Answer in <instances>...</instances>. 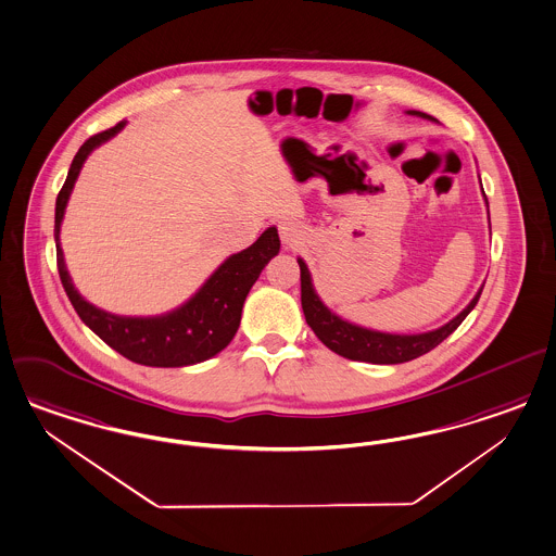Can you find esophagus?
<instances>
[{
	"label": "esophagus",
	"mask_w": 556,
	"mask_h": 556,
	"mask_svg": "<svg viewBox=\"0 0 556 556\" xmlns=\"http://www.w3.org/2000/svg\"><path fill=\"white\" fill-rule=\"evenodd\" d=\"M279 235H281L283 244L293 247V244H298L302 240V226L298 222H293V219H283V222H279Z\"/></svg>",
	"instance_id": "34e87169"
}]
</instances>
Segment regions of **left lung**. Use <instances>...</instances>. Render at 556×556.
Segmentation results:
<instances>
[{
	"instance_id": "1",
	"label": "left lung",
	"mask_w": 556,
	"mask_h": 556,
	"mask_svg": "<svg viewBox=\"0 0 556 556\" xmlns=\"http://www.w3.org/2000/svg\"><path fill=\"white\" fill-rule=\"evenodd\" d=\"M407 114L416 116V118L438 122L437 118L418 112V110H407ZM483 198H485V193H483ZM485 205H488L489 216L488 198H485ZM298 265H300V279H302L303 316H305L307 326L314 330V334L320 338L332 353L351 358V361L372 363V365H400V363L414 361L421 354L437 349L438 344L444 338L451 337L460 326V321L471 314V309L479 302L481 291L485 286L483 283L479 287V291L475 293L471 302L467 303V307L460 314H456L453 320L446 321L444 326L428 330V332H418V334H395V332H381V330L365 328L361 324H354V321L344 320L342 316H338L337 312H332L326 303L321 302L314 281H312V273L307 269L302 256H298Z\"/></svg>"
}]
</instances>
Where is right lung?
Listing matches in <instances>:
<instances>
[{"label": "right lung", "mask_w": 556, "mask_h": 556, "mask_svg": "<svg viewBox=\"0 0 556 556\" xmlns=\"http://www.w3.org/2000/svg\"><path fill=\"white\" fill-rule=\"evenodd\" d=\"M124 126L126 122H119L114 128L85 140L68 167L65 186L59 191L54 205V244L61 283L85 326L132 363L147 367L198 365L230 344L240 326L244 300L261 270L279 254L281 240L277 228L269 226L249 249L230 254L187 302L159 316H119L87 302L68 275L61 247V224L87 156L118 136Z\"/></svg>", "instance_id": "right-lung-1"}]
</instances>
